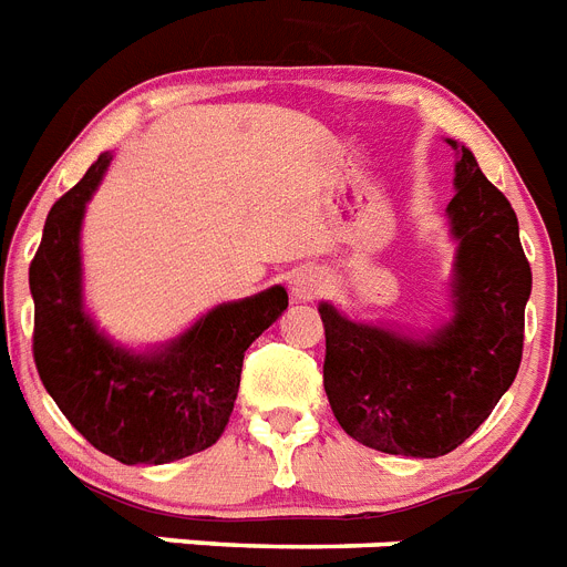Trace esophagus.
Listing matches in <instances>:
<instances>
[{"mask_svg": "<svg viewBox=\"0 0 567 567\" xmlns=\"http://www.w3.org/2000/svg\"><path fill=\"white\" fill-rule=\"evenodd\" d=\"M323 289V272H318V269H295L292 275H289V292H292L295 301H312V298H318Z\"/></svg>", "mask_w": 567, "mask_h": 567, "instance_id": "34e87169", "label": "esophagus"}]
</instances>
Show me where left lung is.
<instances>
[{"instance_id":"1","label":"left lung","mask_w":567,"mask_h":567,"mask_svg":"<svg viewBox=\"0 0 567 567\" xmlns=\"http://www.w3.org/2000/svg\"><path fill=\"white\" fill-rule=\"evenodd\" d=\"M456 148L447 231L450 316L427 332L347 318L321 301L323 390L343 433L390 456L435 458L471 439L514 384L530 266L519 220L467 145Z\"/></svg>"}]
</instances>
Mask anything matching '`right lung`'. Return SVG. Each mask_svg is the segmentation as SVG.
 <instances>
[{
  "label": "right lung",
  "mask_w": 567,
  "mask_h": 567,
  "mask_svg": "<svg viewBox=\"0 0 567 567\" xmlns=\"http://www.w3.org/2000/svg\"><path fill=\"white\" fill-rule=\"evenodd\" d=\"M114 154H100L53 203L28 272L33 358L65 419L123 464H168L212 447L235 410L249 343L289 307L284 287L217 303L181 336L132 350L105 336L85 307L82 220Z\"/></svg>",
  "instance_id": "obj_1"
}]
</instances>
